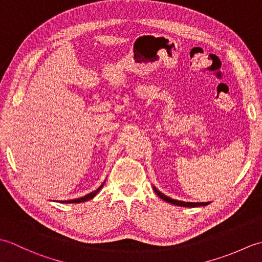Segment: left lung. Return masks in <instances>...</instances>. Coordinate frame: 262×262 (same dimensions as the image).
Returning a JSON list of instances; mask_svg holds the SVG:
<instances>
[{"label": "left lung", "mask_w": 262, "mask_h": 262, "mask_svg": "<svg viewBox=\"0 0 262 262\" xmlns=\"http://www.w3.org/2000/svg\"><path fill=\"white\" fill-rule=\"evenodd\" d=\"M154 191L157 192L158 196L160 198H162L163 200H165L166 203H170L172 205H176V206H181V207H199V206H206L208 205L209 203H186V202H181V200H177V199H172L168 196H165L162 192H160L157 188L153 187Z\"/></svg>", "instance_id": "1"}]
</instances>
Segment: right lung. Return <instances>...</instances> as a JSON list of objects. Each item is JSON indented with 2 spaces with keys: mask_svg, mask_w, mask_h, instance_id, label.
I'll list each match as a JSON object with an SVG mask.
<instances>
[{
  "mask_svg": "<svg viewBox=\"0 0 262 262\" xmlns=\"http://www.w3.org/2000/svg\"><path fill=\"white\" fill-rule=\"evenodd\" d=\"M104 185V182L102 183L101 186H100L97 190H94L93 192H90L89 194H85L84 197H81V198H77V199H72V200H64V202H60V203H65V204H77V203H84V202H88V200L92 199L96 194L100 191V189H101Z\"/></svg>",
  "mask_w": 262,
  "mask_h": 262,
  "instance_id": "right-lung-1",
  "label": "right lung"
}]
</instances>
